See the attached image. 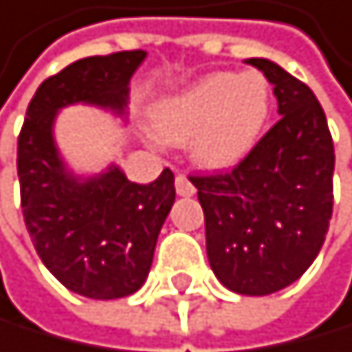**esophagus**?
Here are the masks:
<instances>
[{"label":"esophagus","instance_id":"1","mask_svg":"<svg viewBox=\"0 0 352 352\" xmlns=\"http://www.w3.org/2000/svg\"><path fill=\"white\" fill-rule=\"evenodd\" d=\"M175 190H177V195H182V197H190L195 193V186L186 175L179 173L177 177H175Z\"/></svg>","mask_w":352,"mask_h":352}]
</instances>
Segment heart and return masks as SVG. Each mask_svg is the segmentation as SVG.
<instances>
[{"label":"heart","mask_w":352,"mask_h":352,"mask_svg":"<svg viewBox=\"0 0 352 352\" xmlns=\"http://www.w3.org/2000/svg\"><path fill=\"white\" fill-rule=\"evenodd\" d=\"M270 116V87L258 72L211 74L157 109V132L168 144L193 141L206 166H224L245 153Z\"/></svg>","instance_id":"b5f03b06"}]
</instances>
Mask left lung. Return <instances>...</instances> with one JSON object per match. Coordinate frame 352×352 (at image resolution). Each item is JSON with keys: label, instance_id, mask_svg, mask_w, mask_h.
Wrapping results in <instances>:
<instances>
[{"label": "left lung", "instance_id": "8db88e82", "mask_svg": "<svg viewBox=\"0 0 352 352\" xmlns=\"http://www.w3.org/2000/svg\"><path fill=\"white\" fill-rule=\"evenodd\" d=\"M280 118L231 170L188 175L204 211L206 256L224 287L265 296L317 258L333 215L335 148L312 89L263 58Z\"/></svg>", "mask_w": 352, "mask_h": 352}]
</instances>
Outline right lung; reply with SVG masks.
<instances>
[{
	"mask_svg": "<svg viewBox=\"0 0 352 352\" xmlns=\"http://www.w3.org/2000/svg\"><path fill=\"white\" fill-rule=\"evenodd\" d=\"M146 51L76 60L44 80L17 137V177L24 222L47 270L87 299H121L144 285L157 236L175 202V175L134 184L112 166L105 175L72 177L51 137L53 116L72 103L123 112L128 82Z\"/></svg>",
	"mask_w": 352,
	"mask_h": 352,
	"instance_id": "add662e5",
	"label": "right lung"
}]
</instances>
